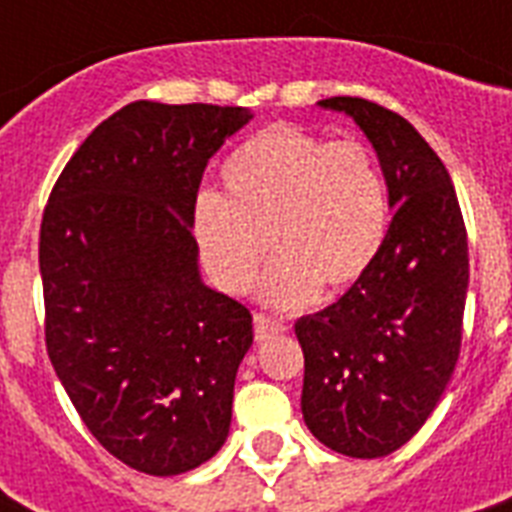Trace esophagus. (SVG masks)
<instances>
[{"label":"esophagus","mask_w":512,"mask_h":512,"mask_svg":"<svg viewBox=\"0 0 512 512\" xmlns=\"http://www.w3.org/2000/svg\"><path fill=\"white\" fill-rule=\"evenodd\" d=\"M281 332H287V324L276 316H268V313H255V340L265 342L271 337H279Z\"/></svg>","instance_id":"esophagus-1"}]
</instances>
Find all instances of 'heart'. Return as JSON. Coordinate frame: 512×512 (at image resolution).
Segmentation results:
<instances>
[{
    "mask_svg": "<svg viewBox=\"0 0 512 512\" xmlns=\"http://www.w3.org/2000/svg\"><path fill=\"white\" fill-rule=\"evenodd\" d=\"M223 199L201 196L193 236L215 284L241 295L279 257L265 295L279 305L342 295L380 255L390 204L377 156L358 140H324L273 124L244 140L220 170Z\"/></svg>",
    "mask_w": 512,
    "mask_h": 512,
    "instance_id": "obj_1",
    "label": "heart"
}]
</instances>
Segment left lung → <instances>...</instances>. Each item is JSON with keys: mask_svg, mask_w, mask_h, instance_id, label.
Masks as SVG:
<instances>
[{"mask_svg": "<svg viewBox=\"0 0 512 512\" xmlns=\"http://www.w3.org/2000/svg\"><path fill=\"white\" fill-rule=\"evenodd\" d=\"M372 140L388 183V236L372 268L295 324L305 425L332 452L374 460L425 425L452 380L468 295V231L452 177L420 132L364 98H327Z\"/></svg>", "mask_w": 512, "mask_h": 512, "instance_id": "1", "label": "left lung"}]
</instances>
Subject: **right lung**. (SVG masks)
<instances>
[{
  "label": "right lung",
  "mask_w": 512,
  "mask_h": 512,
  "mask_svg": "<svg viewBox=\"0 0 512 512\" xmlns=\"http://www.w3.org/2000/svg\"><path fill=\"white\" fill-rule=\"evenodd\" d=\"M241 106L135 100L90 132L52 185L39 231L44 342L100 446L177 476L215 457L252 313L201 284L193 209Z\"/></svg>",
  "instance_id": "right-lung-1"
}]
</instances>
